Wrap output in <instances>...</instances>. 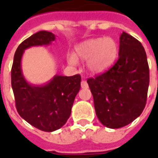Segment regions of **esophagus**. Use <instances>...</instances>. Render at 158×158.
<instances>
[{"label":"esophagus","instance_id":"obj_1","mask_svg":"<svg viewBox=\"0 0 158 158\" xmlns=\"http://www.w3.org/2000/svg\"><path fill=\"white\" fill-rule=\"evenodd\" d=\"M81 88L82 89H88L89 88V84L85 80H82L81 81Z\"/></svg>","mask_w":158,"mask_h":158}]
</instances>
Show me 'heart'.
Here are the masks:
<instances>
[{
    "label": "heart",
    "mask_w": 158,
    "mask_h": 158,
    "mask_svg": "<svg viewBox=\"0 0 158 158\" xmlns=\"http://www.w3.org/2000/svg\"><path fill=\"white\" fill-rule=\"evenodd\" d=\"M117 53V44L112 38H94L77 46L74 55L67 56V61L71 65H76L77 60H88L87 67L89 71L98 74L106 70L114 63Z\"/></svg>",
    "instance_id": "heart-1"
}]
</instances>
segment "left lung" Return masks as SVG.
I'll return each instance as SVG.
<instances>
[{"label":"left lung","mask_w":158,"mask_h":158,"mask_svg":"<svg viewBox=\"0 0 158 158\" xmlns=\"http://www.w3.org/2000/svg\"><path fill=\"white\" fill-rule=\"evenodd\" d=\"M87 82L102 125L119 129L134 121L144 109L149 85V67L141 43L123 32L115 64Z\"/></svg>","instance_id":"left-lung-1"}]
</instances>
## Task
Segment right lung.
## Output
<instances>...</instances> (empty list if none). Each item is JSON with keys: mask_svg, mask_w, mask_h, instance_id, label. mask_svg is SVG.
I'll return each mask as SVG.
<instances>
[{"mask_svg": "<svg viewBox=\"0 0 158 158\" xmlns=\"http://www.w3.org/2000/svg\"><path fill=\"white\" fill-rule=\"evenodd\" d=\"M55 39L54 34L48 31H39L25 39L15 53L11 69V86L17 111L31 125L46 132L55 131L66 123L80 89L81 76L56 75L45 85H32L23 77L21 59L27 48L49 45Z\"/></svg>", "mask_w": 158, "mask_h": 158, "instance_id": "add662e5", "label": "right lung"}]
</instances>
